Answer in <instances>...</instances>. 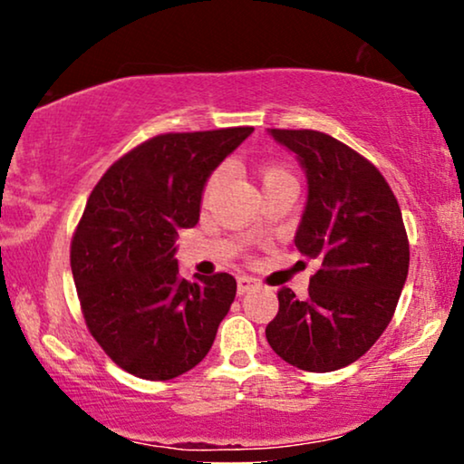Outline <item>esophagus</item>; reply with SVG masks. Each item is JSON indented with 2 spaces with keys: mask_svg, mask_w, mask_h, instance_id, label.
<instances>
[{
  "mask_svg": "<svg viewBox=\"0 0 464 464\" xmlns=\"http://www.w3.org/2000/svg\"><path fill=\"white\" fill-rule=\"evenodd\" d=\"M237 287H238V294H240V295L249 294L251 289L257 287V281H256V278H251V276H238Z\"/></svg>",
  "mask_w": 464,
  "mask_h": 464,
  "instance_id": "esophagus-1",
  "label": "esophagus"
}]
</instances>
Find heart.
<instances>
[{
  "mask_svg": "<svg viewBox=\"0 0 464 464\" xmlns=\"http://www.w3.org/2000/svg\"><path fill=\"white\" fill-rule=\"evenodd\" d=\"M285 175H289L285 169H281V167H268V169L262 170V183L270 181V179H276V177H285ZM219 177H221V170H215V173L208 177L207 186H205V194H208L215 186H218Z\"/></svg>",
  "mask_w": 464,
  "mask_h": 464,
  "instance_id": "heart-1",
  "label": "heart"
}]
</instances>
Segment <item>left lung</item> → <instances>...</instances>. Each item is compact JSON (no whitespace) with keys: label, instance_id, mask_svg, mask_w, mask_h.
<instances>
[{"label":"left lung","instance_id":"obj_1","mask_svg":"<svg viewBox=\"0 0 464 464\" xmlns=\"http://www.w3.org/2000/svg\"><path fill=\"white\" fill-rule=\"evenodd\" d=\"M270 135L306 170L295 246L319 270L306 300L278 289L266 338L289 365L334 372L363 357L395 314L410 268L408 232L395 194L367 158L319 130L270 129Z\"/></svg>","mask_w":464,"mask_h":464}]
</instances>
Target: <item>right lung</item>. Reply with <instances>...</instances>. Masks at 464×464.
<instances>
[{
	"label": "right lung",
	"mask_w": 464,
	"mask_h": 464,
	"mask_svg": "<svg viewBox=\"0 0 464 464\" xmlns=\"http://www.w3.org/2000/svg\"><path fill=\"white\" fill-rule=\"evenodd\" d=\"M253 126L167 132L111 164L72 238L86 327L118 367L170 380L200 363L237 295L227 272L179 276L175 240L194 227L208 175Z\"/></svg>",
	"instance_id": "right-lung-1"
}]
</instances>
